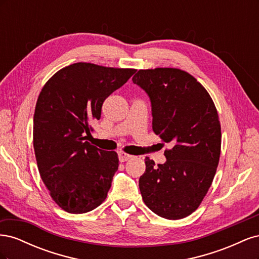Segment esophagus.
Masks as SVG:
<instances>
[{
	"instance_id": "34e87169",
	"label": "esophagus",
	"mask_w": 259,
	"mask_h": 259,
	"mask_svg": "<svg viewBox=\"0 0 259 259\" xmlns=\"http://www.w3.org/2000/svg\"><path fill=\"white\" fill-rule=\"evenodd\" d=\"M131 158H133V155L127 154L126 152H123V151H120V152H119V160H120L121 162L127 161V160H130Z\"/></svg>"
}]
</instances>
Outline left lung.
Masks as SVG:
<instances>
[{
  "instance_id": "8db88e82",
  "label": "left lung",
  "mask_w": 259,
  "mask_h": 259,
  "mask_svg": "<svg viewBox=\"0 0 259 259\" xmlns=\"http://www.w3.org/2000/svg\"><path fill=\"white\" fill-rule=\"evenodd\" d=\"M133 82L150 97L155 135L171 146L164 164L145 159L140 193L156 215L185 218L200 206L216 174L222 147L217 109L204 86L184 70L142 69Z\"/></svg>"
}]
</instances>
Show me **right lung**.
<instances>
[{
  "label": "right lung",
  "instance_id": "obj_1",
  "mask_svg": "<svg viewBox=\"0 0 259 259\" xmlns=\"http://www.w3.org/2000/svg\"><path fill=\"white\" fill-rule=\"evenodd\" d=\"M135 71L76 62L55 73L38 95L33 116L37 168L52 199L68 213H88L107 198L119 158L88 138L105 99Z\"/></svg>",
  "mask_w": 259,
  "mask_h": 259
}]
</instances>
